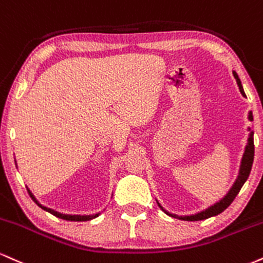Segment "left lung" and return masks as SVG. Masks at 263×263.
Segmentation results:
<instances>
[{"label": "left lung", "mask_w": 263, "mask_h": 263, "mask_svg": "<svg viewBox=\"0 0 263 263\" xmlns=\"http://www.w3.org/2000/svg\"><path fill=\"white\" fill-rule=\"evenodd\" d=\"M234 77L236 79V82H237V86H239V89L240 92H241L242 96H245V92H243V88H242V85H241V81H240L239 76H237V73L234 71ZM249 119L252 120V113H250L249 116ZM254 155H255V145H254V137H252V133L250 134V138H249V143L246 145L245 147V153H243V156H242V161H241V166H240V172H239V176H237V180L235 181V183H234V186L231 187V190L229 191V193L227 194V196L224 197L223 199L220 200V202L215 203L214 205H212L211 208L205 209V211L198 213V214H194V215H190V217H178V215L176 214H170L165 211V209L162 208L161 205L159 204L160 208L162 209L163 212L166 213V214L171 215V217L174 218H178V219H182V220H188V221H196V220H203V219H208L211 217H214V215H218L220 214L221 212H224L225 209L229 206L231 203H233V200L235 199V197L237 196V193L240 192V190H241V187L243 186V183H245L246 180L249 178V175L250 172H251V167H252V162H254Z\"/></svg>", "instance_id": "8db88e82"}]
</instances>
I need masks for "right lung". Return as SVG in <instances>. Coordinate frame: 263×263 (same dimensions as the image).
I'll return each instance as SVG.
<instances>
[{
	"label": "right lung",
	"instance_id": "obj_1",
	"mask_svg": "<svg viewBox=\"0 0 263 263\" xmlns=\"http://www.w3.org/2000/svg\"><path fill=\"white\" fill-rule=\"evenodd\" d=\"M28 193H29V196L32 197V199L36 203V204L40 206V208L44 209V211H46V212H49L52 215H55V217H58V218H60V219H64V220H69V221H87V220H91V219H93L96 217H98V214H95V215H69V214H61V213L55 212V211H52V209H50V208H46V206H43L42 204H39L38 200H36L35 197H34L32 193H30L29 190H28Z\"/></svg>",
	"mask_w": 263,
	"mask_h": 263
}]
</instances>
